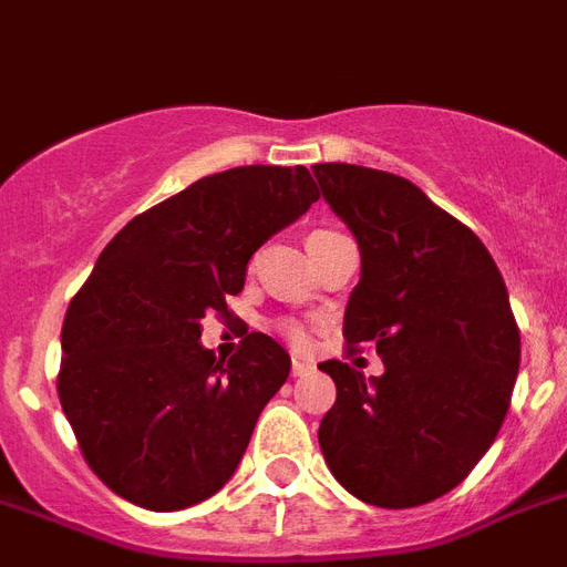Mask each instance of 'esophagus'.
Instances as JSON below:
<instances>
[{"label": "esophagus", "instance_id": "esophagus-1", "mask_svg": "<svg viewBox=\"0 0 567 567\" xmlns=\"http://www.w3.org/2000/svg\"><path fill=\"white\" fill-rule=\"evenodd\" d=\"M313 368L308 365V362H305V359H293V362H290V373H293V377H305V373H311Z\"/></svg>", "mask_w": 567, "mask_h": 567}]
</instances>
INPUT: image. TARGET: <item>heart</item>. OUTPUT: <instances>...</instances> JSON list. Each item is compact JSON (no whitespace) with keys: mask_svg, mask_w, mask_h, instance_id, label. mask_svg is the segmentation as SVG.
I'll list each match as a JSON object with an SVG mask.
<instances>
[{"mask_svg":"<svg viewBox=\"0 0 567 567\" xmlns=\"http://www.w3.org/2000/svg\"><path fill=\"white\" fill-rule=\"evenodd\" d=\"M279 333H282L293 348H305V344H308V331H305V324L297 322V319H282V322H279Z\"/></svg>","mask_w":567,"mask_h":567,"instance_id":"heart-1","label":"heart"}]
</instances>
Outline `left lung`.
Returning <instances> with one entry per match:
<instances>
[{"label":"left lung","mask_w":567,"mask_h":567,"mask_svg":"<svg viewBox=\"0 0 567 567\" xmlns=\"http://www.w3.org/2000/svg\"><path fill=\"white\" fill-rule=\"evenodd\" d=\"M324 202L357 236L362 277L344 344H377L385 373L319 365L337 382L319 447L344 491L416 508L454 491L494 445L519 373L508 288L474 230L413 182L373 167H313Z\"/></svg>","instance_id":"8db88e82"}]
</instances>
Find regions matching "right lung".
Listing matches in <instances>:
<instances>
[{
    "instance_id": "1",
    "label": "right lung",
    "mask_w": 567,
    "mask_h": 567,
    "mask_svg": "<svg viewBox=\"0 0 567 567\" xmlns=\"http://www.w3.org/2000/svg\"><path fill=\"white\" fill-rule=\"evenodd\" d=\"M317 199L302 165L230 167L134 216L102 250L68 305L56 391L113 494L179 511L234 476L290 357L254 331L216 359L199 322L230 317L250 256Z\"/></svg>"
}]
</instances>
